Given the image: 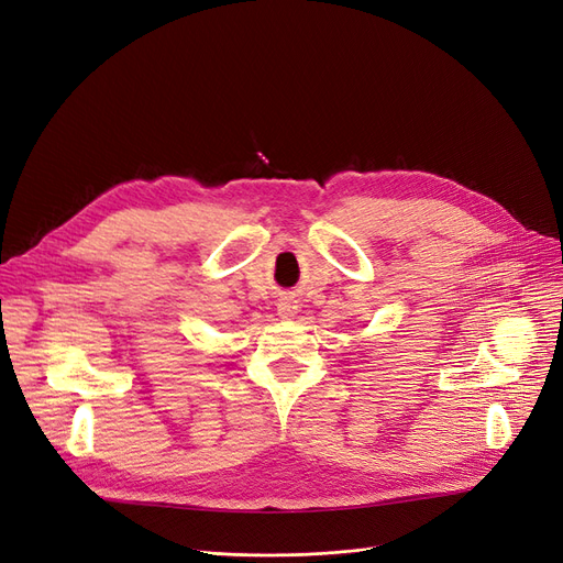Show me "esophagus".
<instances>
[{"mask_svg":"<svg viewBox=\"0 0 563 563\" xmlns=\"http://www.w3.org/2000/svg\"><path fill=\"white\" fill-rule=\"evenodd\" d=\"M278 316L280 318H285V320H289V318H295L297 316V303L295 301H280L278 303Z\"/></svg>","mask_w":563,"mask_h":563,"instance_id":"34e87169","label":"esophagus"}]
</instances>
